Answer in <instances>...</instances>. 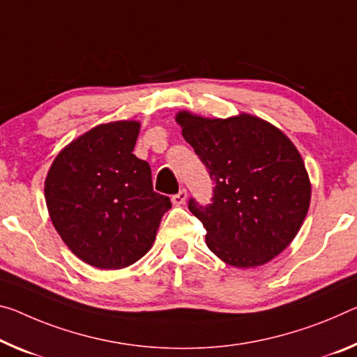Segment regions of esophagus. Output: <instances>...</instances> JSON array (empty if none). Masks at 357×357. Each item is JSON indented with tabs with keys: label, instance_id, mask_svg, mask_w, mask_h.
Instances as JSON below:
<instances>
[{
	"label": "esophagus",
	"instance_id": "34e87169",
	"mask_svg": "<svg viewBox=\"0 0 357 357\" xmlns=\"http://www.w3.org/2000/svg\"><path fill=\"white\" fill-rule=\"evenodd\" d=\"M185 200H188V192H185V189H181L176 195L172 197V202H173L174 206L184 205Z\"/></svg>",
	"mask_w": 357,
	"mask_h": 357
}]
</instances>
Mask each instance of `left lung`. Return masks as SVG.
Wrapping results in <instances>:
<instances>
[{"mask_svg": "<svg viewBox=\"0 0 357 357\" xmlns=\"http://www.w3.org/2000/svg\"><path fill=\"white\" fill-rule=\"evenodd\" d=\"M174 119L216 183L211 205L189 202L206 246L236 268L270 262L296 238L310 208L301 152L280 128L248 112L211 119L179 111Z\"/></svg>", "mask_w": 357, "mask_h": 357, "instance_id": "left-lung-1", "label": "left lung"}]
</instances>
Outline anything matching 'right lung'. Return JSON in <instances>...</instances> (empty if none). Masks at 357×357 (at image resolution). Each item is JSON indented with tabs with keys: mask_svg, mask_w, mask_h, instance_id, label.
<instances>
[{
	"mask_svg": "<svg viewBox=\"0 0 357 357\" xmlns=\"http://www.w3.org/2000/svg\"><path fill=\"white\" fill-rule=\"evenodd\" d=\"M139 128L138 121L100 123L66 144L47 172L50 220L70 251L95 268L139 260L172 208L152 189L149 163L133 154Z\"/></svg>",
	"mask_w": 357,
	"mask_h": 357,
	"instance_id": "add662e5",
	"label": "right lung"
}]
</instances>
